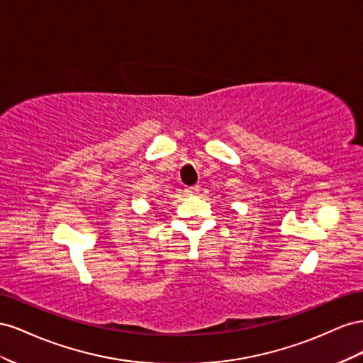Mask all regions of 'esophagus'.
Wrapping results in <instances>:
<instances>
[{"mask_svg":"<svg viewBox=\"0 0 363 363\" xmlns=\"http://www.w3.org/2000/svg\"><path fill=\"white\" fill-rule=\"evenodd\" d=\"M185 194H187V196H198L199 194V187H198V185L187 187V189H185Z\"/></svg>","mask_w":363,"mask_h":363,"instance_id":"obj_1","label":"esophagus"}]
</instances>
